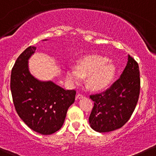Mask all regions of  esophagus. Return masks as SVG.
<instances>
[{
	"instance_id": "obj_1",
	"label": "esophagus",
	"mask_w": 156,
	"mask_h": 156,
	"mask_svg": "<svg viewBox=\"0 0 156 156\" xmlns=\"http://www.w3.org/2000/svg\"><path fill=\"white\" fill-rule=\"evenodd\" d=\"M84 98V95H81V94H78V95H76V99H82Z\"/></svg>"
}]
</instances>
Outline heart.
<instances>
[{
	"label": "heart",
	"instance_id": "heart-1",
	"mask_svg": "<svg viewBox=\"0 0 156 156\" xmlns=\"http://www.w3.org/2000/svg\"><path fill=\"white\" fill-rule=\"evenodd\" d=\"M116 68L112 61L99 55L87 56L79 61L76 67L66 71V81L71 86L81 83L87 78V86L94 91H100L108 87L113 80Z\"/></svg>",
	"mask_w": 156,
	"mask_h": 156
}]
</instances>
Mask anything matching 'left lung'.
Returning a JSON list of instances; mask_svg holds the SVG:
<instances>
[{"mask_svg":"<svg viewBox=\"0 0 156 156\" xmlns=\"http://www.w3.org/2000/svg\"><path fill=\"white\" fill-rule=\"evenodd\" d=\"M140 93L138 63L128 55L122 74L110 88L101 94L90 95L94 107L89 118L92 129L107 133L122 127L131 117Z\"/></svg>","mask_w":156,"mask_h":156,"instance_id":"8db88e82","label":"left lung"}]
</instances>
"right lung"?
Here are the masks:
<instances>
[{
    "mask_svg": "<svg viewBox=\"0 0 156 156\" xmlns=\"http://www.w3.org/2000/svg\"><path fill=\"white\" fill-rule=\"evenodd\" d=\"M35 50V47H29L16 60L10 88L16 112L23 122L40 134L51 135L64 124L76 92L65 90L51 81H40L31 74L28 61Z\"/></svg>",
    "mask_w": 156,
    "mask_h": 156,
    "instance_id": "right-lung-1",
    "label": "right lung"
}]
</instances>
